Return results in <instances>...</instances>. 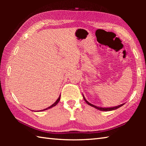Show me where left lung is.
Segmentation results:
<instances>
[{"label":"left lung","mask_w":146,"mask_h":146,"mask_svg":"<svg viewBox=\"0 0 146 146\" xmlns=\"http://www.w3.org/2000/svg\"><path fill=\"white\" fill-rule=\"evenodd\" d=\"M83 98H84V100L86 101V102L87 103L88 105L92 106V107L95 108L96 109H97V110H100V111H108L115 110H116V109H118V108H120V107H121V106L123 105V104H120V105H119V106H115V107H112V108H101V107H98V106H95V105L92 104H91V103L89 102L88 101L86 100V99L85 98L84 96V95H83Z\"/></svg>","instance_id":"obj_1"}]
</instances>
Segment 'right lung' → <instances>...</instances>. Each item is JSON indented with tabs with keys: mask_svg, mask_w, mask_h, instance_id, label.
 Returning a JSON list of instances; mask_svg holds the SVG:
<instances>
[{
	"mask_svg": "<svg viewBox=\"0 0 146 146\" xmlns=\"http://www.w3.org/2000/svg\"><path fill=\"white\" fill-rule=\"evenodd\" d=\"M60 96H59V97H58V98L57 99V100H56V102H55V103H54L53 105H51V106H49V107H48V108H46V109H45V110H42V111H44V110H48V109H49V108H51L54 107V106H55L58 103L59 101H60Z\"/></svg>",
	"mask_w": 146,
	"mask_h": 146,
	"instance_id": "add662e5",
	"label": "right lung"
}]
</instances>
